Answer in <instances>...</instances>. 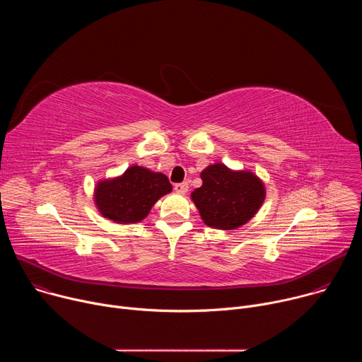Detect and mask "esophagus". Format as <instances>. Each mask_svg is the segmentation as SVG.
<instances>
[{"label":"esophagus","mask_w":362,"mask_h":362,"mask_svg":"<svg viewBox=\"0 0 362 362\" xmlns=\"http://www.w3.org/2000/svg\"><path fill=\"white\" fill-rule=\"evenodd\" d=\"M187 190H189V185L185 182V183H176L175 185V192H177V193H180V194H185V193H187Z\"/></svg>","instance_id":"34e87169"}]
</instances>
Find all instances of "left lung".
Here are the masks:
<instances>
[{
	"mask_svg": "<svg viewBox=\"0 0 362 362\" xmlns=\"http://www.w3.org/2000/svg\"><path fill=\"white\" fill-rule=\"evenodd\" d=\"M202 186L192 200L202 221L215 229L232 230L247 223L262 206L264 182L249 170H232L223 163L209 165L202 173Z\"/></svg>",
	"mask_w": 362,
	"mask_h": 362,
	"instance_id": "obj_1",
	"label": "left lung"
}]
</instances>
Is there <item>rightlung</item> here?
I'll return each instance as SVG.
<instances>
[{
    "instance_id": "right-lung-1",
    "label": "right lung",
    "mask_w": 362,
    "mask_h": 362,
    "mask_svg": "<svg viewBox=\"0 0 362 362\" xmlns=\"http://www.w3.org/2000/svg\"><path fill=\"white\" fill-rule=\"evenodd\" d=\"M170 192L166 175L133 165L122 176L100 180L94 189V203L103 216L116 223H136Z\"/></svg>"
}]
</instances>
